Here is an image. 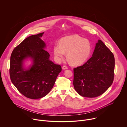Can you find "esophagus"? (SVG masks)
Listing matches in <instances>:
<instances>
[{
	"instance_id": "obj_1",
	"label": "esophagus",
	"mask_w": 127,
	"mask_h": 127,
	"mask_svg": "<svg viewBox=\"0 0 127 127\" xmlns=\"http://www.w3.org/2000/svg\"><path fill=\"white\" fill-rule=\"evenodd\" d=\"M62 69H63V70H65V69H68V67H67V66H65V65H64V66H63V67H62Z\"/></svg>"
}]
</instances>
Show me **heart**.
Wrapping results in <instances>:
<instances>
[{
  "mask_svg": "<svg viewBox=\"0 0 127 127\" xmlns=\"http://www.w3.org/2000/svg\"><path fill=\"white\" fill-rule=\"evenodd\" d=\"M92 45L89 41L77 34L65 37L60 40V44L55 45L54 55L57 61L63 58L65 52L69 62L73 65H79L84 63L89 57Z\"/></svg>",
  "mask_w": 127,
  "mask_h": 127,
  "instance_id": "1",
  "label": "heart"
}]
</instances>
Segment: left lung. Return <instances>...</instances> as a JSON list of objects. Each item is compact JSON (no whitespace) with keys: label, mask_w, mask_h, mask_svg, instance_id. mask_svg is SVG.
Masks as SVG:
<instances>
[{"label":"left lung","mask_w":127,"mask_h":127,"mask_svg":"<svg viewBox=\"0 0 127 127\" xmlns=\"http://www.w3.org/2000/svg\"><path fill=\"white\" fill-rule=\"evenodd\" d=\"M114 70L115 58L113 53L98 40L93 56L83 65L74 68V89L83 97L98 96L112 84Z\"/></svg>","instance_id":"obj_1"}]
</instances>
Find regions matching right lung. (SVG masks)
I'll return each mask as SVG.
<instances>
[{
	"label": "right lung",
	"mask_w": 127,
	"mask_h": 127,
	"mask_svg": "<svg viewBox=\"0 0 127 127\" xmlns=\"http://www.w3.org/2000/svg\"><path fill=\"white\" fill-rule=\"evenodd\" d=\"M44 33L25 39L14 49L10 56L9 74L12 83L23 95L32 99L47 95L62 70L60 65L49 59V53L44 50L46 45L41 39ZM29 58L33 63L26 69L23 62Z\"/></svg>",
	"instance_id": "1"
}]
</instances>
